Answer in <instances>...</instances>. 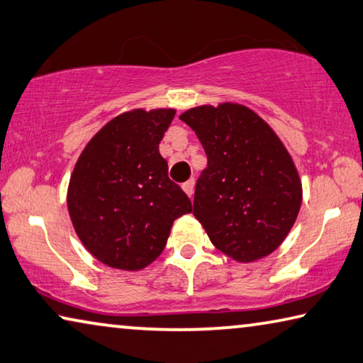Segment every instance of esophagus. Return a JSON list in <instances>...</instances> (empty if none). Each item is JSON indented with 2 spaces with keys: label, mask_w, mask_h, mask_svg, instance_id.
Instances as JSON below:
<instances>
[{
  "label": "esophagus",
  "mask_w": 363,
  "mask_h": 363,
  "mask_svg": "<svg viewBox=\"0 0 363 363\" xmlns=\"http://www.w3.org/2000/svg\"><path fill=\"white\" fill-rule=\"evenodd\" d=\"M194 186H195V181H194V177L192 179H189V181H186L182 184V189H184V192H186L189 197H192L194 195Z\"/></svg>",
  "instance_id": "1"
}]
</instances>
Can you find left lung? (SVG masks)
<instances>
[{
	"label": "left lung",
	"instance_id": "1",
	"mask_svg": "<svg viewBox=\"0 0 363 363\" xmlns=\"http://www.w3.org/2000/svg\"><path fill=\"white\" fill-rule=\"evenodd\" d=\"M208 158L194 195V215L211 244L235 262L274 252L302 203V182L284 143L255 111L238 103L187 109Z\"/></svg>",
	"mask_w": 363,
	"mask_h": 363
}]
</instances>
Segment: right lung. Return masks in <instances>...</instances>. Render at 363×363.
I'll list each match as a JSON object with an SVG mask.
<instances>
[{
  "instance_id": "1",
  "label": "right lung",
  "mask_w": 363,
  "mask_h": 363,
  "mask_svg": "<svg viewBox=\"0 0 363 363\" xmlns=\"http://www.w3.org/2000/svg\"><path fill=\"white\" fill-rule=\"evenodd\" d=\"M174 114L171 108L119 114L91 137L74 166L69 216L80 242L106 267H148L163 252L174 220L192 211L158 150Z\"/></svg>"
}]
</instances>
